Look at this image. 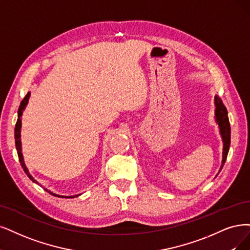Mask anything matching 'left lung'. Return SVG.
<instances>
[{"instance_id":"8db88e82","label":"left lung","mask_w":250,"mask_h":250,"mask_svg":"<svg viewBox=\"0 0 250 250\" xmlns=\"http://www.w3.org/2000/svg\"><path fill=\"white\" fill-rule=\"evenodd\" d=\"M214 103H215V107H216L215 108V119H216V123L218 124L219 132H220V135H221V138H223V142H224L223 164H221V167H220V170H221L226 163L229 148L230 126H229V117H228V111H227L226 106L223 103V101H221L217 96H215Z\"/></svg>"}]
</instances>
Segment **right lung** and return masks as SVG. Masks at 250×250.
I'll return each instance as SVG.
<instances>
[{"label":"right lung","mask_w":250,"mask_h":250,"mask_svg":"<svg viewBox=\"0 0 250 250\" xmlns=\"http://www.w3.org/2000/svg\"><path fill=\"white\" fill-rule=\"evenodd\" d=\"M30 96H31V92H27L26 96L23 98V100L21 101V106L20 108H18V118H17V122H16V125H15V130H14V137H15V146H16V150H17V154H18V159H20V163L21 165V167L24 171V173L27 175V177H29L33 182L35 183H38L37 182L34 177L32 176V175L30 174L29 170H27L26 166L24 164V161H23V156H22V152H21V115H22V112L23 110L25 108V106L27 105V102H29V99H30ZM46 191H48L50 195L52 196H57L59 198H66V199H69V198H75V197H78L79 195H75V196H60V195H57V193H53L51 192L50 190H48L47 188H44Z\"/></svg>","instance_id":"add662e5"}]
</instances>
